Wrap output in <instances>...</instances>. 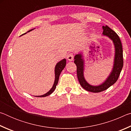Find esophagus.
Segmentation results:
<instances>
[{"label":"esophagus","mask_w":131,"mask_h":131,"mask_svg":"<svg viewBox=\"0 0 131 131\" xmlns=\"http://www.w3.org/2000/svg\"><path fill=\"white\" fill-rule=\"evenodd\" d=\"M73 58H74V55L72 53H69L67 56V59L69 61H72L73 60Z\"/></svg>","instance_id":"1"}]
</instances>
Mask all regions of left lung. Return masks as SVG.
I'll use <instances>...</instances> for the list:
<instances>
[{
    "instance_id": "left-lung-1",
    "label": "left lung",
    "mask_w": 131,
    "mask_h": 131,
    "mask_svg": "<svg viewBox=\"0 0 131 131\" xmlns=\"http://www.w3.org/2000/svg\"><path fill=\"white\" fill-rule=\"evenodd\" d=\"M103 32L102 35L110 38L113 42L115 48V55L113 69L106 80L99 85H92L88 83L84 76V61L83 55L80 53L74 56V62L77 66V75L81 87L87 91L92 92H100L107 90L116 83L120 74L123 67V51L122 44L118 36L114 31L108 26H102Z\"/></svg>"
}]
</instances>
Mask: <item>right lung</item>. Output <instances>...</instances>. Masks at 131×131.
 <instances>
[{
  "label": "right lung",
  "mask_w": 131,
  "mask_h": 131,
  "mask_svg": "<svg viewBox=\"0 0 131 131\" xmlns=\"http://www.w3.org/2000/svg\"><path fill=\"white\" fill-rule=\"evenodd\" d=\"M33 29L29 30L28 32H30V31L32 30ZM26 34V33H25V34H24L23 35H25ZM66 63V59H63L62 60H61V61H59V62H58L57 63V65L55 67V81H54V84H53V86L52 87V88H51V90L49 91L46 93V94H44L43 95H40V96H36V97L47 96H48V95H50V94H51L52 93L54 92V91L55 90V88H56V86L58 84V83L59 75H60L61 72L62 71L64 68L65 67Z\"/></svg>",
  "instance_id": "add662e5"
}]
</instances>
